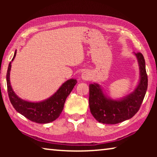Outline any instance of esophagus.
I'll use <instances>...</instances> for the list:
<instances>
[{
  "mask_svg": "<svg viewBox=\"0 0 157 157\" xmlns=\"http://www.w3.org/2000/svg\"><path fill=\"white\" fill-rule=\"evenodd\" d=\"M81 78L83 79V80L84 81H88L89 80L90 78H91V74H90V73L89 71H83L82 74H81Z\"/></svg>",
  "mask_w": 157,
  "mask_h": 157,
  "instance_id": "esophagus-1",
  "label": "esophagus"
}]
</instances>
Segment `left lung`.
<instances>
[{
  "label": "left lung",
  "mask_w": 157,
  "mask_h": 157,
  "mask_svg": "<svg viewBox=\"0 0 157 157\" xmlns=\"http://www.w3.org/2000/svg\"><path fill=\"white\" fill-rule=\"evenodd\" d=\"M134 54L139 67V80L134 91L123 98L113 99L105 94L97 83L89 84V107L98 122L106 124L121 123L132 118L140 108L148 86L145 60L141 53Z\"/></svg>",
  "instance_id": "1"
}]
</instances>
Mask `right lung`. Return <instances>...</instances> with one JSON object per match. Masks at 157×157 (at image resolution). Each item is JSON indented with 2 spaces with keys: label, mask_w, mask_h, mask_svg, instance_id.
<instances>
[{
  "label": "right lung",
  "mask_w": 157,
  "mask_h": 157,
  "mask_svg": "<svg viewBox=\"0 0 157 157\" xmlns=\"http://www.w3.org/2000/svg\"><path fill=\"white\" fill-rule=\"evenodd\" d=\"M16 55V51H15L12 61L8 65L6 74L8 96L13 106L19 113L36 123L48 124L55 121L63 111L66 98L76 84V79L71 78L65 81L52 96L44 101L31 102L23 100L15 93L10 85V72L11 63Z\"/></svg>",
  "instance_id": "right-lung-1"
}]
</instances>
